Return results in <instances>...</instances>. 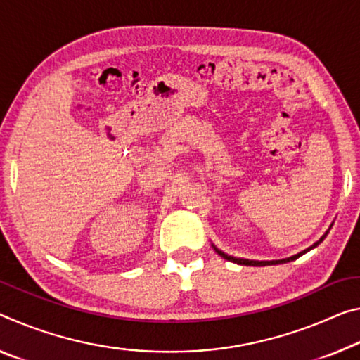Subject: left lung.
Here are the masks:
<instances>
[{
  "mask_svg": "<svg viewBox=\"0 0 360 360\" xmlns=\"http://www.w3.org/2000/svg\"><path fill=\"white\" fill-rule=\"evenodd\" d=\"M327 233L328 232H325V236L321 238V240L319 242H316L312 245V247H309V248H306L304 252H301V253H298V255H295V256H290V258H285V259H274V261H253V259H243V258H233V256H229V255H226L224 252H221V250H218L213 245V248L216 250V253H218L219 256H222V258L224 259H227V261H232V262H237V264H242V266H272V264H283V262H290V261H295V259H298L301 255H304V253H307L309 252V250H312V248H316L319 243H321L325 237H327Z\"/></svg>",
  "mask_w": 360,
  "mask_h": 360,
  "instance_id": "8db88e82",
  "label": "left lung"
}]
</instances>
